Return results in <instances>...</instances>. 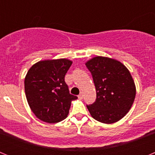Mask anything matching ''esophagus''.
Instances as JSON below:
<instances>
[{
    "label": "esophagus",
    "mask_w": 155,
    "mask_h": 155,
    "mask_svg": "<svg viewBox=\"0 0 155 155\" xmlns=\"http://www.w3.org/2000/svg\"><path fill=\"white\" fill-rule=\"evenodd\" d=\"M83 96H84V94H83V93H81L80 94H79L78 95V98L79 99H82V98H83Z\"/></svg>",
    "instance_id": "esophagus-1"
}]
</instances>
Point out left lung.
I'll list each match as a JSON object with an SVG mask.
<instances>
[{"label": "left lung", "mask_w": 155, "mask_h": 155, "mask_svg": "<svg viewBox=\"0 0 155 155\" xmlns=\"http://www.w3.org/2000/svg\"><path fill=\"white\" fill-rule=\"evenodd\" d=\"M92 75L96 99L87 105L94 120L113 124L130 109L136 95V87L130 71L120 61L109 57H95L85 64Z\"/></svg>", "instance_id": "obj_1"}]
</instances>
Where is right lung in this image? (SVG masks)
<instances>
[{"label":"right lung","mask_w":155,"mask_h":155,"mask_svg":"<svg viewBox=\"0 0 155 155\" xmlns=\"http://www.w3.org/2000/svg\"><path fill=\"white\" fill-rule=\"evenodd\" d=\"M72 64L68 59L42 61L34 64L25 78V91L30 109L37 118L49 124L68 116L71 101L64 77Z\"/></svg>","instance_id":"obj_1"}]
</instances>
